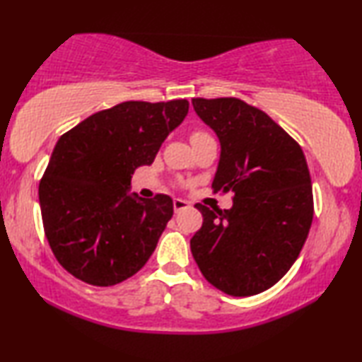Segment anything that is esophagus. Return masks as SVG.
Returning a JSON list of instances; mask_svg holds the SVG:
<instances>
[{
  "label": "esophagus",
  "mask_w": 362,
  "mask_h": 362,
  "mask_svg": "<svg viewBox=\"0 0 362 362\" xmlns=\"http://www.w3.org/2000/svg\"><path fill=\"white\" fill-rule=\"evenodd\" d=\"M188 206H190V202L182 200V198H175V200H174V210H175V213L185 210V208H188Z\"/></svg>",
  "instance_id": "1"
}]
</instances>
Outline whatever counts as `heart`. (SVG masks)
<instances>
[{
    "label": "heart",
    "instance_id": "heart-1",
    "mask_svg": "<svg viewBox=\"0 0 362 362\" xmlns=\"http://www.w3.org/2000/svg\"><path fill=\"white\" fill-rule=\"evenodd\" d=\"M203 134H205V132H200V131H198V132H193L192 136H203Z\"/></svg>",
    "mask_w": 362,
    "mask_h": 362
}]
</instances>
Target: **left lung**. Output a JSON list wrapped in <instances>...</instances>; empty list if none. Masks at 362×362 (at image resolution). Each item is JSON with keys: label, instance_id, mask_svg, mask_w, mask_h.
<instances>
[{"label": "left lung", "instance_id": "8db88e82", "mask_svg": "<svg viewBox=\"0 0 362 362\" xmlns=\"http://www.w3.org/2000/svg\"><path fill=\"white\" fill-rule=\"evenodd\" d=\"M221 152L211 187L234 192L230 210L197 203L203 225L190 239L203 277L233 297L261 293L297 261L313 220L303 151L264 111L238 98H193Z\"/></svg>", "mask_w": 362, "mask_h": 362}]
</instances>
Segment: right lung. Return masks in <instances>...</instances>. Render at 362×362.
I'll return each mask as SVG.
<instances>
[{"label": "right lung", "instance_id": "right-lung-1", "mask_svg": "<svg viewBox=\"0 0 362 362\" xmlns=\"http://www.w3.org/2000/svg\"><path fill=\"white\" fill-rule=\"evenodd\" d=\"M187 113V100L124 101L60 136L39 183V203L50 249L74 277L110 287L149 261L174 203L167 195L131 193V175L154 162Z\"/></svg>", "mask_w": 362, "mask_h": 362}]
</instances>
